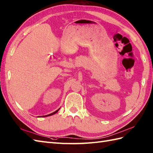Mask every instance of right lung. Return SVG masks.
I'll list each match as a JSON object with an SVG mask.
<instances>
[{"instance_id": "obj_1", "label": "right lung", "mask_w": 153, "mask_h": 153, "mask_svg": "<svg viewBox=\"0 0 153 153\" xmlns=\"http://www.w3.org/2000/svg\"><path fill=\"white\" fill-rule=\"evenodd\" d=\"M59 110V109H57L56 110V111H55V112H53V113H51V114H49V115H46V116H49V115H53V114H55V113H56V112H57ZM43 117H45V116H43Z\"/></svg>"}]
</instances>
